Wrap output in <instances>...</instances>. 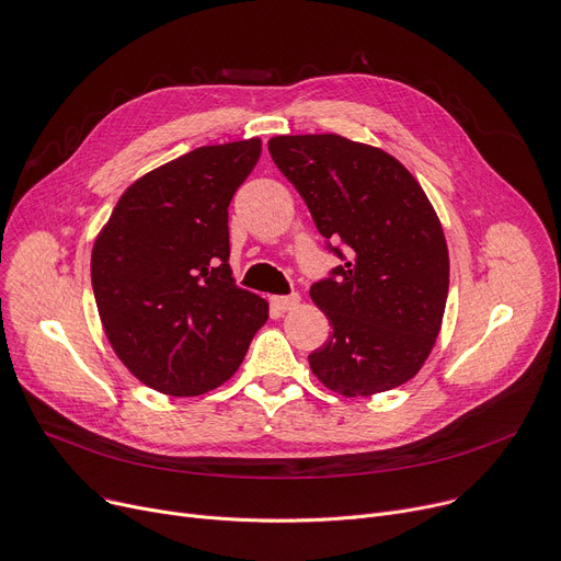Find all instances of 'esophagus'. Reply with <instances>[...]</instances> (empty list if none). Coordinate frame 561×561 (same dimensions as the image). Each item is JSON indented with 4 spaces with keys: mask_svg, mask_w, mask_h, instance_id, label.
<instances>
[{
    "mask_svg": "<svg viewBox=\"0 0 561 561\" xmlns=\"http://www.w3.org/2000/svg\"><path fill=\"white\" fill-rule=\"evenodd\" d=\"M299 301H301V296H299V294H287V296H272V306H274L276 310H280V312H287V310L296 308V306H299Z\"/></svg>",
    "mask_w": 561,
    "mask_h": 561,
    "instance_id": "obj_1",
    "label": "esophagus"
}]
</instances>
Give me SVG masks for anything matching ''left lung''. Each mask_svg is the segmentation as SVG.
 I'll return each mask as SVG.
<instances>
[{
	"label": "left lung",
	"mask_w": 561,
	"mask_h": 561,
	"mask_svg": "<svg viewBox=\"0 0 561 561\" xmlns=\"http://www.w3.org/2000/svg\"><path fill=\"white\" fill-rule=\"evenodd\" d=\"M276 168L304 196L319 233L344 262L310 287L333 325L308 355L342 397H371L419 374L439 335L448 247L419 181L387 151L335 134L276 136Z\"/></svg>",
	"instance_id": "obj_1"
}]
</instances>
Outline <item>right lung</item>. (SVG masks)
Listing matches in <instances>:
<instances>
[{
	"label": "right lung",
	"mask_w": 561,
	"mask_h": 561,
	"mask_svg": "<svg viewBox=\"0 0 561 561\" xmlns=\"http://www.w3.org/2000/svg\"><path fill=\"white\" fill-rule=\"evenodd\" d=\"M260 138L194 149L145 174L96 236L99 319L124 367L170 397H199L238 371L270 306L236 285L228 204Z\"/></svg>",
	"instance_id": "1"
}]
</instances>
